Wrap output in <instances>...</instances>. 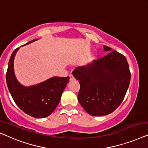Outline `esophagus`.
Here are the masks:
<instances>
[{
	"label": "esophagus",
	"mask_w": 148,
	"mask_h": 148,
	"mask_svg": "<svg viewBox=\"0 0 148 148\" xmlns=\"http://www.w3.org/2000/svg\"><path fill=\"white\" fill-rule=\"evenodd\" d=\"M69 78H70V81H72V80H74V76H72V75H69Z\"/></svg>",
	"instance_id": "obj_1"
}]
</instances>
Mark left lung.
<instances>
[{
    "label": "left lung",
    "mask_w": 148,
    "mask_h": 148,
    "mask_svg": "<svg viewBox=\"0 0 148 148\" xmlns=\"http://www.w3.org/2000/svg\"><path fill=\"white\" fill-rule=\"evenodd\" d=\"M108 54L86 66L77 67L72 74L80 85L78 100L94 116H106L121 104L131 78L128 63L123 54L103 46Z\"/></svg>",
    "instance_id": "left-lung-1"
}]
</instances>
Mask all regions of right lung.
Masks as SVG:
<instances>
[{
  "mask_svg": "<svg viewBox=\"0 0 148 148\" xmlns=\"http://www.w3.org/2000/svg\"><path fill=\"white\" fill-rule=\"evenodd\" d=\"M35 40H33L26 45ZM18 49L19 47L13 51L8 62L6 74L8 90L14 102L25 113L34 118H46L54 112L60 102L69 76L52 77L37 85L24 86L16 79L13 68L15 54Z\"/></svg>",
  "mask_w": 148,
  "mask_h": 148,
  "instance_id": "1",
  "label": "right lung"
}]
</instances>
